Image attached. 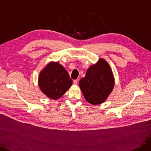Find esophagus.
<instances>
[{
	"instance_id": "obj_1",
	"label": "esophagus",
	"mask_w": 151,
	"mask_h": 151,
	"mask_svg": "<svg viewBox=\"0 0 151 151\" xmlns=\"http://www.w3.org/2000/svg\"><path fill=\"white\" fill-rule=\"evenodd\" d=\"M78 80H73V85H76L77 84H78Z\"/></svg>"
}]
</instances>
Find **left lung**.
Returning <instances> with one entry per match:
<instances>
[{"mask_svg": "<svg viewBox=\"0 0 151 151\" xmlns=\"http://www.w3.org/2000/svg\"><path fill=\"white\" fill-rule=\"evenodd\" d=\"M115 85V78L110 65L104 58L87 70L79 81L85 100L91 105L101 104L107 99Z\"/></svg>", "mask_w": 151, "mask_h": 151, "instance_id": "8db88e82", "label": "left lung"}]
</instances>
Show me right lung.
<instances>
[{
	"label": "right lung",
	"instance_id": "1",
	"mask_svg": "<svg viewBox=\"0 0 151 151\" xmlns=\"http://www.w3.org/2000/svg\"><path fill=\"white\" fill-rule=\"evenodd\" d=\"M72 83L73 81L68 73L59 62L48 63L39 75V87L50 99L58 100L61 98Z\"/></svg>",
	"mask_w": 151,
	"mask_h": 151
}]
</instances>
